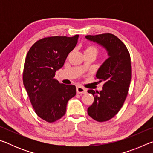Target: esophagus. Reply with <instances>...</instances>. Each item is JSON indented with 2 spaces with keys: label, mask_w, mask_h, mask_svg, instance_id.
<instances>
[{
  "label": "esophagus",
  "mask_w": 153,
  "mask_h": 153,
  "mask_svg": "<svg viewBox=\"0 0 153 153\" xmlns=\"http://www.w3.org/2000/svg\"><path fill=\"white\" fill-rule=\"evenodd\" d=\"M76 90L77 94H86L87 92V90L82 86H77Z\"/></svg>",
  "instance_id": "34e87169"
}]
</instances>
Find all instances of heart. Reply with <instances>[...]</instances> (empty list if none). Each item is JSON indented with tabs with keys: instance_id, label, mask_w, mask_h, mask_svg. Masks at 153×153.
<instances>
[{
	"instance_id": "1",
	"label": "heart",
	"mask_w": 153,
	"mask_h": 153,
	"mask_svg": "<svg viewBox=\"0 0 153 153\" xmlns=\"http://www.w3.org/2000/svg\"><path fill=\"white\" fill-rule=\"evenodd\" d=\"M92 53L97 55L98 53V48L94 45H88L86 46L84 50V53Z\"/></svg>"
}]
</instances>
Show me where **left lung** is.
<instances>
[{"mask_svg":"<svg viewBox=\"0 0 153 153\" xmlns=\"http://www.w3.org/2000/svg\"><path fill=\"white\" fill-rule=\"evenodd\" d=\"M86 38L104 46L109 56L96 76L99 82H105L102 90H88L94 97L88 114L95 121L104 122L117 115L128 94L131 79L130 55L122 41L112 33L88 35Z\"/></svg>","mask_w":153,"mask_h":153,"instance_id":"obj_1","label":"left lung"}]
</instances>
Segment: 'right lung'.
Wrapping results in <instances>:
<instances>
[{
  "mask_svg": "<svg viewBox=\"0 0 153 153\" xmlns=\"http://www.w3.org/2000/svg\"><path fill=\"white\" fill-rule=\"evenodd\" d=\"M78 37L44 38L27 52L23 82L35 113L47 122H55L65 115L67 102L76 94L74 85L59 83L55 76L76 46Z\"/></svg>",
  "mask_w": 153,
  "mask_h": 153,
  "instance_id": "obj_1",
  "label": "right lung"
}]
</instances>
